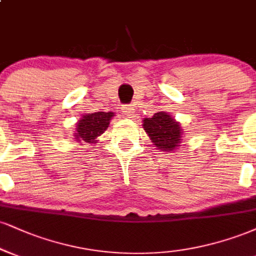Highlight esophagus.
Returning <instances> with one entry per match:
<instances>
[{"label":"esophagus","instance_id":"1","mask_svg":"<svg viewBox=\"0 0 256 256\" xmlns=\"http://www.w3.org/2000/svg\"><path fill=\"white\" fill-rule=\"evenodd\" d=\"M122 113L128 116V118H132V116H134V104H125V106H122Z\"/></svg>","mask_w":256,"mask_h":256}]
</instances>
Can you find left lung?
Instances as JSON below:
<instances>
[{
  "label": "left lung",
  "instance_id": "8db88e82",
  "mask_svg": "<svg viewBox=\"0 0 256 256\" xmlns=\"http://www.w3.org/2000/svg\"><path fill=\"white\" fill-rule=\"evenodd\" d=\"M143 128L154 143L152 146L162 152H173L180 146L182 128L168 113L158 112L152 118H146L143 120Z\"/></svg>",
  "mask_w": 256,
  "mask_h": 256
}]
</instances>
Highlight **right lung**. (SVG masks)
<instances>
[{"label": "right lung", "instance_id": "right-lung-1", "mask_svg": "<svg viewBox=\"0 0 256 256\" xmlns=\"http://www.w3.org/2000/svg\"><path fill=\"white\" fill-rule=\"evenodd\" d=\"M113 116V112H95L84 114L76 124V134H74L75 140L81 142V146H84V143H96V138L107 130Z\"/></svg>", "mask_w": 256, "mask_h": 256}]
</instances>
